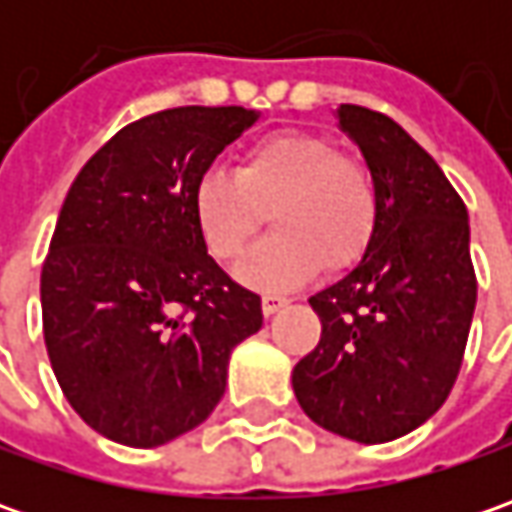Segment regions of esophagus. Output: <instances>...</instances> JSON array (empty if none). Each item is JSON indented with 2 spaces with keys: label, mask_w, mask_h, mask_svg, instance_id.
Here are the masks:
<instances>
[{
  "label": "esophagus",
  "mask_w": 512,
  "mask_h": 512,
  "mask_svg": "<svg viewBox=\"0 0 512 512\" xmlns=\"http://www.w3.org/2000/svg\"><path fill=\"white\" fill-rule=\"evenodd\" d=\"M287 302H290V299H285V296L265 293V296H262V310H265V316H273V313H279L282 307H287Z\"/></svg>",
  "instance_id": "obj_1"
}]
</instances>
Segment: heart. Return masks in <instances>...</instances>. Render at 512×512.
Instances as JSON below:
<instances>
[{
	"mask_svg": "<svg viewBox=\"0 0 512 512\" xmlns=\"http://www.w3.org/2000/svg\"><path fill=\"white\" fill-rule=\"evenodd\" d=\"M193 222L219 262L236 259L270 210L273 236L236 265L245 287L282 293L310 282L322 262H356L376 225V187L364 165L319 133L282 130L250 145L239 170L207 168L193 185Z\"/></svg>",
	"mask_w": 512,
	"mask_h": 512,
	"instance_id": "heart-1",
	"label": "heart"
}]
</instances>
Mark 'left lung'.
Wrapping results in <instances>:
<instances>
[{
	"mask_svg": "<svg viewBox=\"0 0 512 512\" xmlns=\"http://www.w3.org/2000/svg\"><path fill=\"white\" fill-rule=\"evenodd\" d=\"M376 187L362 259L310 296L322 339L293 367L307 416L362 444L393 442L447 399L476 310L467 207L433 156L390 116L336 108Z\"/></svg>",
	"mask_w": 512,
	"mask_h": 512,
	"instance_id": "obj_1",
	"label": "left lung"
}]
</instances>
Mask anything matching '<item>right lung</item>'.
<instances>
[{
    "mask_svg": "<svg viewBox=\"0 0 512 512\" xmlns=\"http://www.w3.org/2000/svg\"><path fill=\"white\" fill-rule=\"evenodd\" d=\"M259 110H162L88 159L42 267L56 382L105 439L159 447L225 396L230 353L262 327V299L207 256L193 185Z\"/></svg>",
    "mask_w": 512,
    "mask_h": 512,
    "instance_id": "add662e5",
    "label": "right lung"
}]
</instances>
